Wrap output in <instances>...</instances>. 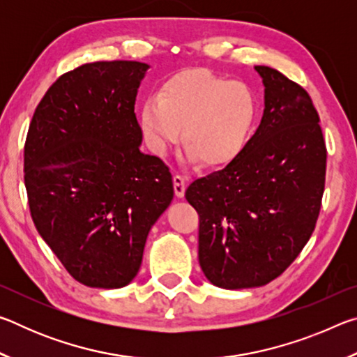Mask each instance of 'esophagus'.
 Wrapping results in <instances>:
<instances>
[{
	"label": "esophagus",
	"instance_id": "34e87169",
	"mask_svg": "<svg viewBox=\"0 0 357 357\" xmlns=\"http://www.w3.org/2000/svg\"><path fill=\"white\" fill-rule=\"evenodd\" d=\"M173 185H174V193H176L178 198H183L185 193V187H187V179L183 176V174H174L173 176Z\"/></svg>",
	"mask_w": 357,
	"mask_h": 357
}]
</instances>
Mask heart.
<instances>
[{
  "instance_id": "b5f03b06",
  "label": "heart",
  "mask_w": 357,
  "mask_h": 357,
  "mask_svg": "<svg viewBox=\"0 0 357 357\" xmlns=\"http://www.w3.org/2000/svg\"><path fill=\"white\" fill-rule=\"evenodd\" d=\"M259 114L249 84L206 70H185L148 94L138 107V126L154 154L181 138L187 157L209 168L229 164L243 153Z\"/></svg>"
}]
</instances>
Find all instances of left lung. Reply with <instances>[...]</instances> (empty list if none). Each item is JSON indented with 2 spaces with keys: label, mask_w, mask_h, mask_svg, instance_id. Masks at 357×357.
<instances>
[{
  "label": "left lung",
  "mask_w": 357,
  "mask_h": 357,
  "mask_svg": "<svg viewBox=\"0 0 357 357\" xmlns=\"http://www.w3.org/2000/svg\"><path fill=\"white\" fill-rule=\"evenodd\" d=\"M261 123L236 159L187 187L200 215L198 261L215 287H263L310 239L321 208L326 144L318 112L298 83L255 66Z\"/></svg>",
  "instance_id": "8db88e82"
}]
</instances>
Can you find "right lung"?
Instances as JSON below:
<instances>
[{
  "label": "right lung",
  "instance_id": "1",
  "mask_svg": "<svg viewBox=\"0 0 357 357\" xmlns=\"http://www.w3.org/2000/svg\"><path fill=\"white\" fill-rule=\"evenodd\" d=\"M148 64L98 61L66 72L29 124L25 187L36 228L66 271L121 288L142 266L151 227L173 200L159 157L143 154L135 114Z\"/></svg>",
  "mask_w": 357,
  "mask_h": 357
}]
</instances>
